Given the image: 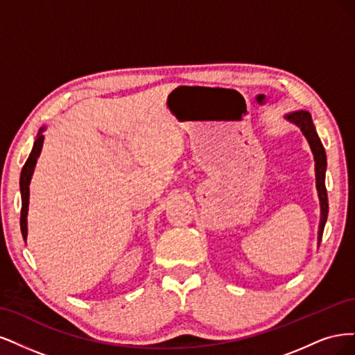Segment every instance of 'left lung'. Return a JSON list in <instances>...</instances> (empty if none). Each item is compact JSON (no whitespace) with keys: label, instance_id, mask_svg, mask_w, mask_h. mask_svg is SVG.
<instances>
[{"label":"left lung","instance_id":"left-lung-1","mask_svg":"<svg viewBox=\"0 0 355 355\" xmlns=\"http://www.w3.org/2000/svg\"><path fill=\"white\" fill-rule=\"evenodd\" d=\"M284 119L289 121L291 123L296 125L298 127L304 137L306 139L308 144H310V148L314 156V162H315V187L318 193V200H320V224H318V242L317 246L322 242V236L324 230V224L327 220V212H329V202H327V191H326V184H324V178H326V152L324 147L322 144V140L318 139V134L315 131V127L313 123L310 112L306 110H296L291 112L288 115H284Z\"/></svg>","mask_w":355,"mask_h":355}]
</instances>
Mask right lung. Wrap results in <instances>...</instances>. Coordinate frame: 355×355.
I'll return each instance as SVG.
<instances>
[{
  "instance_id": "right-lung-1",
  "label": "right lung",
  "mask_w": 355,
  "mask_h": 355,
  "mask_svg": "<svg viewBox=\"0 0 355 355\" xmlns=\"http://www.w3.org/2000/svg\"><path fill=\"white\" fill-rule=\"evenodd\" d=\"M45 128L42 127L37 135V140L33 143L32 147V152L28 157V161L21 169V174H20V193H21V212H20V228H21V234H24V239L26 242V237H28V209H29V184H31V180H32V174H33V169H35L37 161L41 155V148L44 144V135L42 131Z\"/></svg>"
}]
</instances>
